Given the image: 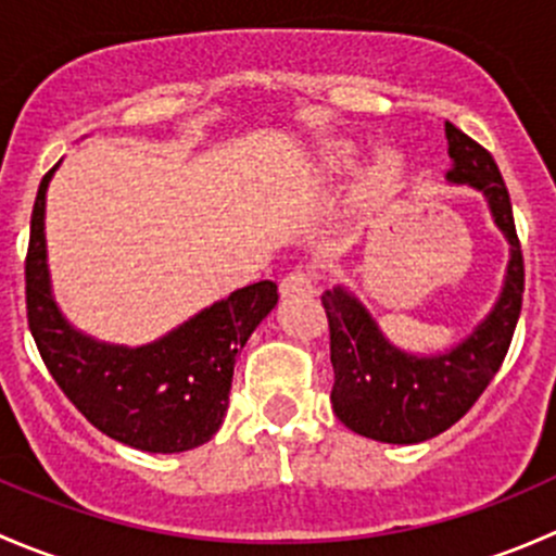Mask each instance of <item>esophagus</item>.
<instances>
[{
	"label": "esophagus",
	"instance_id": "esophagus-1",
	"mask_svg": "<svg viewBox=\"0 0 556 556\" xmlns=\"http://www.w3.org/2000/svg\"><path fill=\"white\" fill-rule=\"evenodd\" d=\"M312 290H314V274L306 271V268H293V271H290L288 277H282V282H279V293H282L285 299H290V295L312 293Z\"/></svg>",
	"mask_w": 556,
	"mask_h": 556
}]
</instances>
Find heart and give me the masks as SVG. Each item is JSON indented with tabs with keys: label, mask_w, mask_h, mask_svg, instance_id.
<instances>
[{
	"label": "heart",
	"mask_w": 556,
	"mask_h": 556,
	"mask_svg": "<svg viewBox=\"0 0 556 556\" xmlns=\"http://www.w3.org/2000/svg\"><path fill=\"white\" fill-rule=\"evenodd\" d=\"M355 155L357 150L352 142H330L328 148H325L323 161L330 172L346 174L352 172V166H355ZM401 177H403L401 159H397L395 153H390V150H382V153L374 155L371 164H368L366 172H363L361 177L363 195L374 201H382L390 193H395V188L401 185Z\"/></svg>",
	"instance_id": "b5f03b06"
}]
</instances>
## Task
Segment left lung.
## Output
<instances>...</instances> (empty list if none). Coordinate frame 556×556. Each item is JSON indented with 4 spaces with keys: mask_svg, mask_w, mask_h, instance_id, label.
Listing matches in <instances>:
<instances>
[{
    "mask_svg": "<svg viewBox=\"0 0 556 556\" xmlns=\"http://www.w3.org/2000/svg\"><path fill=\"white\" fill-rule=\"evenodd\" d=\"M446 139L454 161L446 177L481 190L492 217L511 242L506 288L490 317L444 355L414 357L395 350L346 290H325L319 299L330 330L336 377L330 403L336 417L357 435L387 444H419L468 414L506 361L525 295V257L503 174L490 150L450 121Z\"/></svg>",
    "mask_w": 556,
    "mask_h": 556,
    "instance_id": "1",
    "label": "left lung"
}]
</instances>
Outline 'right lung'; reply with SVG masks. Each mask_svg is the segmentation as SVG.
Listing matches in <instances>:
<instances>
[{
  "label": "right lung",
  "mask_w": 556,
  "mask_h": 556,
  "mask_svg": "<svg viewBox=\"0 0 556 556\" xmlns=\"http://www.w3.org/2000/svg\"><path fill=\"white\" fill-rule=\"evenodd\" d=\"M53 169L39 182L26 250V319L42 363L77 412L110 439L164 454L201 446L223 425L233 363L277 306V285L263 279L237 290L137 350L77 333L50 295L45 263V190Z\"/></svg>",
  "instance_id": "obj_1"
}]
</instances>
